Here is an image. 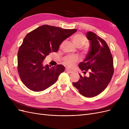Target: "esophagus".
Returning a JSON list of instances; mask_svg holds the SVG:
<instances>
[{
    "label": "esophagus",
    "instance_id": "1",
    "mask_svg": "<svg viewBox=\"0 0 129 129\" xmlns=\"http://www.w3.org/2000/svg\"><path fill=\"white\" fill-rule=\"evenodd\" d=\"M66 72H67V73H72L73 72V71H71V70H69V69H66Z\"/></svg>",
    "mask_w": 129,
    "mask_h": 129
}]
</instances>
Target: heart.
<instances>
[{
	"label": "heart",
	"instance_id": "b5f03b06",
	"mask_svg": "<svg viewBox=\"0 0 129 129\" xmlns=\"http://www.w3.org/2000/svg\"><path fill=\"white\" fill-rule=\"evenodd\" d=\"M72 41L74 45L77 48H81L88 42V39L84 34L82 33H77L73 37ZM62 45H60V47ZM87 52V49L83 50V53ZM79 61V58L76 56H66L63 59V63L69 68L73 67L75 64Z\"/></svg>",
	"mask_w": 129,
	"mask_h": 129
}]
</instances>
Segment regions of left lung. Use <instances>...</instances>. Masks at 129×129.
I'll return each mask as SVG.
<instances>
[{
	"label": "left lung",
	"instance_id": "left-lung-1",
	"mask_svg": "<svg viewBox=\"0 0 129 129\" xmlns=\"http://www.w3.org/2000/svg\"><path fill=\"white\" fill-rule=\"evenodd\" d=\"M90 47L83 62L79 67L89 76H82L73 84L82 95L92 97L99 95L107 88L114 72L112 56L109 47L103 39L91 32L87 33Z\"/></svg>",
	"mask_w": 129,
	"mask_h": 129
}]
</instances>
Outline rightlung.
<instances>
[{"label":"right lung","mask_w":129,"mask_h":129,"mask_svg":"<svg viewBox=\"0 0 129 129\" xmlns=\"http://www.w3.org/2000/svg\"><path fill=\"white\" fill-rule=\"evenodd\" d=\"M77 31L44 25L26 35L18 53V72L21 81L34 91H41L55 83L64 67L44 66L43 61L57 52L61 43Z\"/></svg>","instance_id":"add662e5"}]
</instances>
